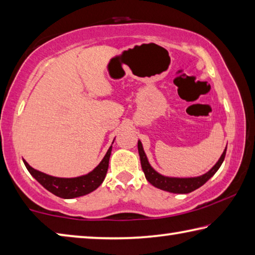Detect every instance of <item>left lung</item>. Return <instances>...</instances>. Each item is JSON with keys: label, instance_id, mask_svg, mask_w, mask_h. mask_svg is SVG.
I'll return each mask as SVG.
<instances>
[{"label": "left lung", "instance_id": "left-lung-1", "mask_svg": "<svg viewBox=\"0 0 255 255\" xmlns=\"http://www.w3.org/2000/svg\"><path fill=\"white\" fill-rule=\"evenodd\" d=\"M226 146L224 153H222L220 159L218 160V162L213 165L211 170H209L207 173L202 175L200 177H194V178H172V177H165L160 175L159 172H156L151 165H149L147 157L145 155V152L142 146V143L138 140V153H139V159L140 164H142V169L144 171L145 178L147 179L149 184H152L154 187L162 189V191H167L175 194H187L193 191H195L202 185H204L207 181L211 178L218 171V169L220 168L226 156Z\"/></svg>", "mask_w": 255, "mask_h": 255}]
</instances>
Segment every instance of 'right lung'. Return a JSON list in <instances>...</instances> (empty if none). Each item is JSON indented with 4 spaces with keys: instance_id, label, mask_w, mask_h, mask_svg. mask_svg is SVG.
<instances>
[{
    "instance_id": "right-lung-1",
    "label": "right lung",
    "mask_w": 255,
    "mask_h": 255,
    "mask_svg": "<svg viewBox=\"0 0 255 255\" xmlns=\"http://www.w3.org/2000/svg\"><path fill=\"white\" fill-rule=\"evenodd\" d=\"M111 149L112 146H110V148L108 149L103 160L101 161L100 164L94 170L85 176L76 177V178H58V177H53L38 170H35L25 160H23V163H25L27 170L30 172V175L44 188H46L48 192L61 197V199H74V197L86 195V194L95 191L103 183L108 172Z\"/></svg>"
}]
</instances>
